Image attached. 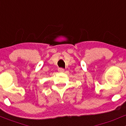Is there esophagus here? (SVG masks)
I'll return each instance as SVG.
<instances>
[{
  "label": "esophagus",
  "mask_w": 126,
  "mask_h": 126,
  "mask_svg": "<svg viewBox=\"0 0 126 126\" xmlns=\"http://www.w3.org/2000/svg\"><path fill=\"white\" fill-rule=\"evenodd\" d=\"M58 71L61 72V73H63V72L64 71V69L62 68H58Z\"/></svg>",
  "instance_id": "34e87169"
}]
</instances>
